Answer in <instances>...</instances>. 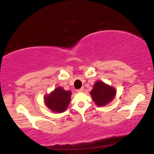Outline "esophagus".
Masks as SVG:
<instances>
[{
	"label": "esophagus",
	"mask_w": 154,
	"mask_h": 154,
	"mask_svg": "<svg viewBox=\"0 0 154 154\" xmlns=\"http://www.w3.org/2000/svg\"><path fill=\"white\" fill-rule=\"evenodd\" d=\"M83 91H84V87H82V88H80L79 89H77V92H82Z\"/></svg>",
	"instance_id": "esophagus-1"
}]
</instances>
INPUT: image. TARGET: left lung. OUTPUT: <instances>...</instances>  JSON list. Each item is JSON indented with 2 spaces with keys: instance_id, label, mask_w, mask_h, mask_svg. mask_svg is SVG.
<instances>
[{
  "instance_id": "1",
  "label": "left lung",
  "mask_w": 154,
  "mask_h": 154,
  "mask_svg": "<svg viewBox=\"0 0 154 154\" xmlns=\"http://www.w3.org/2000/svg\"><path fill=\"white\" fill-rule=\"evenodd\" d=\"M115 94L116 91L114 88L100 81L97 82L94 84V88L91 91L93 100L100 107L106 105L111 102Z\"/></svg>"
}]
</instances>
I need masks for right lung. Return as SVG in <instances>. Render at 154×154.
<instances>
[{
	"label": "right lung",
	"mask_w": 154,
	"mask_h": 154,
	"mask_svg": "<svg viewBox=\"0 0 154 154\" xmlns=\"http://www.w3.org/2000/svg\"><path fill=\"white\" fill-rule=\"evenodd\" d=\"M71 92L60 87L56 88L53 92L45 98V103L53 112L61 113L67 109L70 104Z\"/></svg>",
	"instance_id": "obj_1"
}]
</instances>
